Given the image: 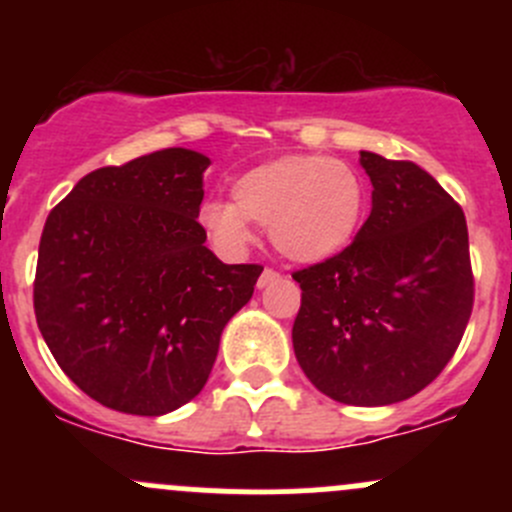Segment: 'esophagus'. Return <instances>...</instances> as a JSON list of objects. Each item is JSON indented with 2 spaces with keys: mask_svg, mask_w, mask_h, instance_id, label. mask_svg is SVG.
<instances>
[{
  "mask_svg": "<svg viewBox=\"0 0 512 512\" xmlns=\"http://www.w3.org/2000/svg\"><path fill=\"white\" fill-rule=\"evenodd\" d=\"M280 280V272L277 270H272V267H265V270H262V275H260V280H257V287H267V285H272V282H277Z\"/></svg>",
  "mask_w": 512,
  "mask_h": 512,
  "instance_id": "obj_1",
  "label": "esophagus"
}]
</instances>
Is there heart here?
<instances>
[{"label": "heart", "instance_id": "heart-1", "mask_svg": "<svg viewBox=\"0 0 512 512\" xmlns=\"http://www.w3.org/2000/svg\"><path fill=\"white\" fill-rule=\"evenodd\" d=\"M366 188L349 163L287 156L247 170L232 185V203L208 200L198 220L227 252L250 245V223L267 227L277 252L297 262H322L352 242Z\"/></svg>", "mask_w": 512, "mask_h": 512}]
</instances>
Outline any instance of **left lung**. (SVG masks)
I'll return each instance as SVG.
<instances>
[{
    "instance_id": "left-lung-1",
    "label": "left lung",
    "mask_w": 512,
    "mask_h": 512,
    "mask_svg": "<svg viewBox=\"0 0 512 512\" xmlns=\"http://www.w3.org/2000/svg\"><path fill=\"white\" fill-rule=\"evenodd\" d=\"M371 213L352 245L292 272L302 289L294 356L322 394L386 406L426 389L473 312L461 205L411 160L359 153Z\"/></svg>"
}]
</instances>
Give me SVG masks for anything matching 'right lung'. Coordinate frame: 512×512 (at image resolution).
<instances>
[{"mask_svg":"<svg viewBox=\"0 0 512 512\" xmlns=\"http://www.w3.org/2000/svg\"><path fill=\"white\" fill-rule=\"evenodd\" d=\"M210 158L188 148L84 175L46 218L34 314L56 364L113 411L163 416L200 394L260 265H225L198 223Z\"/></svg>","mask_w":512,"mask_h":512,"instance_id":"right-lung-1","label":"right lung"}]
</instances>
